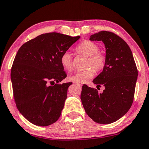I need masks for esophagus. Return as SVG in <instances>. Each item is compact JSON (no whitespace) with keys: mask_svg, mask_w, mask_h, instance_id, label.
<instances>
[{"mask_svg":"<svg viewBox=\"0 0 149 149\" xmlns=\"http://www.w3.org/2000/svg\"><path fill=\"white\" fill-rule=\"evenodd\" d=\"M74 84H75V85H77V86H81V84H79L78 83H76V82H75Z\"/></svg>","mask_w":149,"mask_h":149,"instance_id":"1","label":"esophagus"}]
</instances>
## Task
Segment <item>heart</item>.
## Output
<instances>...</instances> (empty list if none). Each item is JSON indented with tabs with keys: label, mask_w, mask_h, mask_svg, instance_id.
I'll use <instances>...</instances> for the list:
<instances>
[{
	"label": "heart",
	"mask_w": 149,
	"mask_h": 149,
	"mask_svg": "<svg viewBox=\"0 0 149 149\" xmlns=\"http://www.w3.org/2000/svg\"><path fill=\"white\" fill-rule=\"evenodd\" d=\"M76 51L80 54L88 56L86 62L85 70L79 71L71 75L69 79L76 83H83L87 79L92 78L95 72H99L103 70L106 65V57L99 52V47L96 43L90 41H84L79 43ZM60 62L64 70L70 72L73 69V57L69 52L62 53Z\"/></svg>",
	"instance_id": "heart-1"
}]
</instances>
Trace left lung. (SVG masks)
<instances>
[{"instance_id": "obj_1", "label": "left lung", "mask_w": 149, "mask_h": 149, "mask_svg": "<svg viewBox=\"0 0 149 149\" xmlns=\"http://www.w3.org/2000/svg\"><path fill=\"white\" fill-rule=\"evenodd\" d=\"M90 41H102L106 47V65L93 80L97 87L105 89L100 94L96 89L82 86L81 100L86 114L99 124L114 123L131 107L134 100L138 70L131 50L124 40L110 31L91 35Z\"/></svg>"}]
</instances>
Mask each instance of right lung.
I'll return each mask as SVG.
<instances>
[{
    "label": "right lung",
    "mask_w": 149,
    "mask_h": 149,
    "mask_svg": "<svg viewBox=\"0 0 149 149\" xmlns=\"http://www.w3.org/2000/svg\"><path fill=\"white\" fill-rule=\"evenodd\" d=\"M79 38L45 33L17 52L10 72L13 96L21 114L35 125L49 126L60 117L72 84H58L67 77L60 57Z\"/></svg>",
    "instance_id": "right-lung-1"
}]
</instances>
